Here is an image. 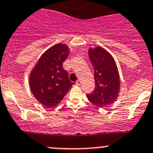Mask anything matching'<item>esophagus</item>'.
Instances as JSON below:
<instances>
[{
	"mask_svg": "<svg viewBox=\"0 0 153 153\" xmlns=\"http://www.w3.org/2000/svg\"><path fill=\"white\" fill-rule=\"evenodd\" d=\"M76 84L78 85V86H81V81H80V80H78V81H76Z\"/></svg>",
	"mask_w": 153,
	"mask_h": 153,
	"instance_id": "obj_1",
	"label": "esophagus"
}]
</instances>
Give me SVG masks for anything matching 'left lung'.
Here are the masks:
<instances>
[{
    "label": "left lung",
    "mask_w": 153,
    "mask_h": 153,
    "mask_svg": "<svg viewBox=\"0 0 153 153\" xmlns=\"http://www.w3.org/2000/svg\"><path fill=\"white\" fill-rule=\"evenodd\" d=\"M89 57L94 70L95 88L86 94L89 101L100 108L114 102L119 96L120 79L114 57L100 46L89 48Z\"/></svg>",
    "instance_id": "8db88e82"
}]
</instances>
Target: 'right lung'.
I'll return each mask as SVG.
<instances>
[{"mask_svg": "<svg viewBox=\"0 0 153 153\" xmlns=\"http://www.w3.org/2000/svg\"><path fill=\"white\" fill-rule=\"evenodd\" d=\"M66 44L58 43L48 48L39 59L29 75V86L39 102L47 108L60 103L75 83L69 79L62 64L70 53Z\"/></svg>", "mask_w": 153, "mask_h": 153, "instance_id": "add662e5", "label": "right lung"}]
</instances>
